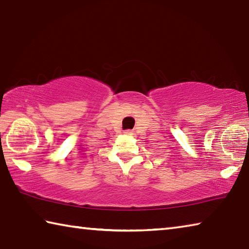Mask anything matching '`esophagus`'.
<instances>
[{
  "label": "esophagus",
  "instance_id": "34e87169",
  "mask_svg": "<svg viewBox=\"0 0 249 249\" xmlns=\"http://www.w3.org/2000/svg\"><path fill=\"white\" fill-rule=\"evenodd\" d=\"M124 135H126V136H133L134 133H133V130H125Z\"/></svg>",
  "mask_w": 249,
  "mask_h": 249
}]
</instances>
